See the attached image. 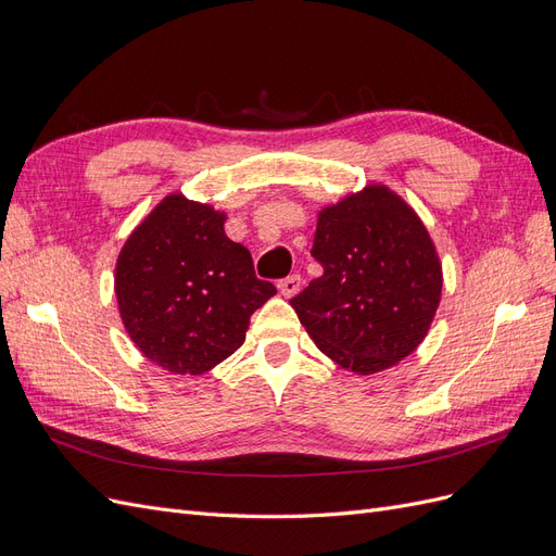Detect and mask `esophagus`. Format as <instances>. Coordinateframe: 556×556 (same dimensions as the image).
<instances>
[{
  "instance_id": "obj_1",
  "label": "esophagus",
  "mask_w": 556,
  "mask_h": 556,
  "mask_svg": "<svg viewBox=\"0 0 556 556\" xmlns=\"http://www.w3.org/2000/svg\"><path fill=\"white\" fill-rule=\"evenodd\" d=\"M278 290H280V294L282 296H294L299 290H301V276L299 274H292V276H288V278H282V280H278Z\"/></svg>"
}]
</instances>
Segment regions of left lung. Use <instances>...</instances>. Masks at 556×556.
<instances>
[{
  "mask_svg": "<svg viewBox=\"0 0 556 556\" xmlns=\"http://www.w3.org/2000/svg\"><path fill=\"white\" fill-rule=\"evenodd\" d=\"M311 255L325 274L290 304L327 357L368 376L422 343L443 274L427 227L399 194L371 185L327 206Z\"/></svg>",
  "mask_w": 556,
  "mask_h": 556,
  "instance_id": "left-lung-1",
  "label": "left lung"
}]
</instances>
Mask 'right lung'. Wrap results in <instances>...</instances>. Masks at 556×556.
Here are the masks:
<instances>
[{
    "mask_svg": "<svg viewBox=\"0 0 556 556\" xmlns=\"http://www.w3.org/2000/svg\"><path fill=\"white\" fill-rule=\"evenodd\" d=\"M276 294L248 248L225 233V213L166 197L131 231L115 264L129 339L172 374L199 376L245 341L250 315Z\"/></svg>",
    "mask_w": 556,
    "mask_h": 556,
    "instance_id": "add662e5",
    "label": "right lung"
}]
</instances>
